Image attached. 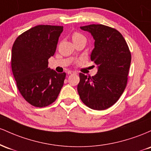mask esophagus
Here are the masks:
<instances>
[{"label": "esophagus", "mask_w": 151, "mask_h": 151, "mask_svg": "<svg viewBox=\"0 0 151 151\" xmlns=\"http://www.w3.org/2000/svg\"><path fill=\"white\" fill-rule=\"evenodd\" d=\"M75 73H76L75 71H72V70H68V71H67V74H75Z\"/></svg>", "instance_id": "1"}]
</instances>
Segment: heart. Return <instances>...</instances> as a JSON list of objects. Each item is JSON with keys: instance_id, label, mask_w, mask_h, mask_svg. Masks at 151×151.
I'll use <instances>...</instances> for the list:
<instances>
[{"instance_id": "heart-1", "label": "heart", "mask_w": 151, "mask_h": 151, "mask_svg": "<svg viewBox=\"0 0 151 151\" xmlns=\"http://www.w3.org/2000/svg\"><path fill=\"white\" fill-rule=\"evenodd\" d=\"M84 37V36L82 35L79 33V32H74L73 35H72V40H77V39H79V38H82Z\"/></svg>"}]
</instances>
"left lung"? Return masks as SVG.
<instances>
[{
    "label": "left lung",
    "instance_id": "1",
    "mask_svg": "<svg viewBox=\"0 0 151 151\" xmlns=\"http://www.w3.org/2000/svg\"><path fill=\"white\" fill-rule=\"evenodd\" d=\"M95 40L91 60L98 65L95 76L79 73L77 91L83 103L94 110L109 109L119 99L128 81L131 52L122 35L101 24L82 26Z\"/></svg>",
    "mask_w": 151,
    "mask_h": 151
}]
</instances>
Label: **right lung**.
Returning <instances> with one entry per match:
<instances>
[{"mask_svg": "<svg viewBox=\"0 0 151 151\" xmlns=\"http://www.w3.org/2000/svg\"><path fill=\"white\" fill-rule=\"evenodd\" d=\"M63 26L40 25L18 36L12 48L11 67L22 97L35 107H45L58 98L66 73L48 68Z\"/></svg>", "mask_w": 151, "mask_h": 151, "instance_id": "add662e5", "label": "right lung"}]
</instances>
